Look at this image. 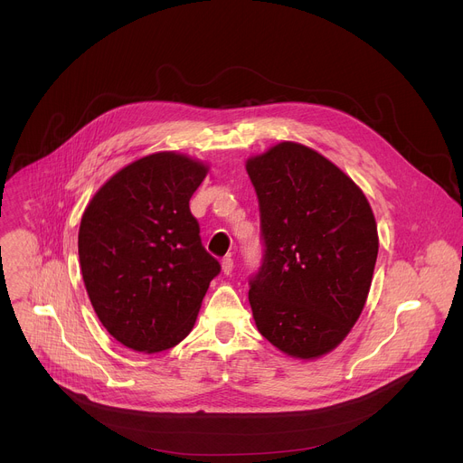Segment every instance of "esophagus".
<instances>
[{"label":"esophagus","mask_w":463,"mask_h":463,"mask_svg":"<svg viewBox=\"0 0 463 463\" xmlns=\"http://www.w3.org/2000/svg\"><path fill=\"white\" fill-rule=\"evenodd\" d=\"M222 269H223L225 275H231V273H232V269H234V260H232L231 256H227V258L222 260Z\"/></svg>","instance_id":"1"}]
</instances>
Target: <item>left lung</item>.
<instances>
[{
  "instance_id": "left-lung-1",
  "label": "left lung",
  "mask_w": 463,
  "mask_h": 463,
  "mask_svg": "<svg viewBox=\"0 0 463 463\" xmlns=\"http://www.w3.org/2000/svg\"><path fill=\"white\" fill-rule=\"evenodd\" d=\"M261 263L249 279L258 332L288 355L332 352L359 318L377 260L361 188L315 150L280 143L247 161Z\"/></svg>"
}]
</instances>
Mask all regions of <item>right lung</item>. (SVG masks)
I'll return each instance as SVG.
<instances>
[{
    "instance_id": "obj_1",
    "label": "right lung",
    "mask_w": 463,
    "mask_h": 463,
    "mask_svg": "<svg viewBox=\"0 0 463 463\" xmlns=\"http://www.w3.org/2000/svg\"><path fill=\"white\" fill-rule=\"evenodd\" d=\"M205 175L207 166L186 156L154 154L117 172L82 216L79 256L90 300L131 350L181 343L222 271L188 207Z\"/></svg>"
}]
</instances>
